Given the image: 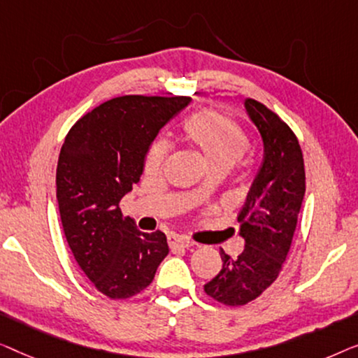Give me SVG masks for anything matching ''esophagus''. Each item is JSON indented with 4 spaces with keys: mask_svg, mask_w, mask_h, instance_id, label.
I'll return each instance as SVG.
<instances>
[{
    "mask_svg": "<svg viewBox=\"0 0 358 358\" xmlns=\"http://www.w3.org/2000/svg\"><path fill=\"white\" fill-rule=\"evenodd\" d=\"M167 241L170 248H189V246H193V241L186 240L185 236L173 235V234L167 236Z\"/></svg>",
    "mask_w": 358,
    "mask_h": 358,
    "instance_id": "34e87169",
    "label": "esophagus"
}]
</instances>
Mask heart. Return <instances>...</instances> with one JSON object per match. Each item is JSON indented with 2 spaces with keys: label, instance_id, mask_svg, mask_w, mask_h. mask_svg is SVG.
I'll use <instances>...</instances> for the list:
<instances>
[{
  "label": "heart",
  "instance_id": "heart-1",
  "mask_svg": "<svg viewBox=\"0 0 358 358\" xmlns=\"http://www.w3.org/2000/svg\"><path fill=\"white\" fill-rule=\"evenodd\" d=\"M181 136L201 154L208 170H227L250 149V141L245 131L234 120L214 110H204L186 118L181 124ZM167 154V141H154L144 159L145 172L150 175L157 173L162 169Z\"/></svg>",
  "mask_w": 358,
  "mask_h": 358
}]
</instances>
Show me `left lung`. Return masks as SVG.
I'll return each instance as SVG.
<instances>
[{
    "instance_id": "left-lung-1",
    "label": "left lung",
    "mask_w": 358,
    "mask_h": 358,
    "mask_svg": "<svg viewBox=\"0 0 358 358\" xmlns=\"http://www.w3.org/2000/svg\"><path fill=\"white\" fill-rule=\"evenodd\" d=\"M245 112L263 141V162L238 214L245 248L238 258L220 250L222 269L204 285L210 299L245 305L278 279L289 253L305 196V165L299 139L263 103L245 100Z\"/></svg>"
}]
</instances>
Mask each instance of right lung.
<instances>
[{
  "label": "right lung",
  "mask_w": 358,
  "mask_h": 358,
  "mask_svg": "<svg viewBox=\"0 0 358 358\" xmlns=\"http://www.w3.org/2000/svg\"><path fill=\"white\" fill-rule=\"evenodd\" d=\"M189 97L123 95L84 115L64 139L57 199L74 259L108 299H129L154 280L169 255L162 231L144 234L120 201L144 170L145 154Z\"/></svg>",
  "instance_id": "1"
}]
</instances>
